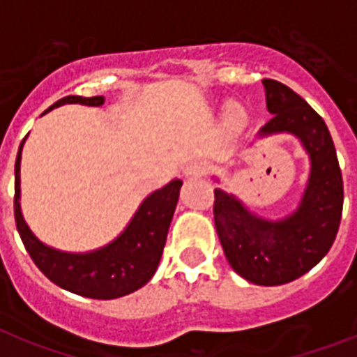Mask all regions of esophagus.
<instances>
[{
    "label": "esophagus",
    "mask_w": 357,
    "mask_h": 357,
    "mask_svg": "<svg viewBox=\"0 0 357 357\" xmlns=\"http://www.w3.org/2000/svg\"><path fill=\"white\" fill-rule=\"evenodd\" d=\"M205 163H202V161H190V163L185 165L183 172L187 178H202L203 174H205Z\"/></svg>",
    "instance_id": "obj_1"
}]
</instances>
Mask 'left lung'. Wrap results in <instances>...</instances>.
<instances>
[{
	"instance_id": "obj_1",
	"label": "left lung",
	"mask_w": 357,
	"mask_h": 357,
	"mask_svg": "<svg viewBox=\"0 0 357 357\" xmlns=\"http://www.w3.org/2000/svg\"><path fill=\"white\" fill-rule=\"evenodd\" d=\"M272 114L257 136L292 134L310 160L298 208L283 220L252 214L234 194L215 188L214 223L230 266L250 283L285 285L307 274L331 250L343 211V179L325 121L292 89L263 79Z\"/></svg>"
}]
</instances>
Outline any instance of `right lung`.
I'll list each match as a JSON object with an SVG mask.
<instances>
[{
	"label": "right lung",
	"mask_w": 357,
	"mask_h": 357,
	"mask_svg": "<svg viewBox=\"0 0 357 357\" xmlns=\"http://www.w3.org/2000/svg\"><path fill=\"white\" fill-rule=\"evenodd\" d=\"M65 103H82L89 107H101L105 103L103 96L82 98L67 96L56 101L54 107ZM49 110H45L47 114ZM26 139V137H25ZM21 142L16 158V185H14V218L17 232L31 254L36 266L61 289L85 296L92 299H116L127 296L134 290L146 285L160 265L165 241L169 234L170 221L179 199L181 179H172L165 187L158 188L151 196H146L136 211L127 229L109 245L92 250V252H63L49 245L41 243L32 234L29 225L23 220L20 205V165H21Z\"/></svg>",
	"instance_id": "add662e5"
}]
</instances>
